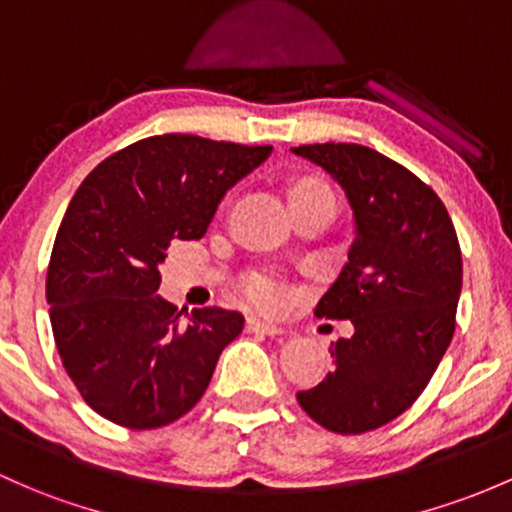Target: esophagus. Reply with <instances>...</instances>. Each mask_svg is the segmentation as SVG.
I'll list each match as a JSON object with an SVG mask.
<instances>
[{
	"label": "esophagus",
	"instance_id": "34e87169",
	"mask_svg": "<svg viewBox=\"0 0 512 512\" xmlns=\"http://www.w3.org/2000/svg\"><path fill=\"white\" fill-rule=\"evenodd\" d=\"M246 332L278 337V334H285V327H280V324H276V322H266V320H256V317H249V320H246Z\"/></svg>",
	"mask_w": 512,
	"mask_h": 512
}]
</instances>
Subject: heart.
Returning <instances> with one entry per match:
<instances>
[{
  "label": "heart",
  "instance_id": "1",
  "mask_svg": "<svg viewBox=\"0 0 512 512\" xmlns=\"http://www.w3.org/2000/svg\"><path fill=\"white\" fill-rule=\"evenodd\" d=\"M302 192H329L332 190L317 178H300L295 180L290 195H302ZM244 298L258 310H278L288 300V290L283 288V283H278L276 278L268 276V273H254L244 280Z\"/></svg>",
  "mask_w": 512,
  "mask_h": 512
}]
</instances>
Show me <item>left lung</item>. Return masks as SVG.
Returning <instances> with one entry per match:
<instances>
[{"label":"left lung","mask_w":512,"mask_h":512,"mask_svg":"<svg viewBox=\"0 0 512 512\" xmlns=\"http://www.w3.org/2000/svg\"><path fill=\"white\" fill-rule=\"evenodd\" d=\"M346 192L356 236L349 261L317 302V317L351 320L332 344L334 371L300 390V408L339 434L388 425L420 398L454 337L461 249L430 185L359 144L293 148Z\"/></svg>","instance_id":"obj_1"}]
</instances>
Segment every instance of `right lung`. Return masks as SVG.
I'll list each match as a JSON object with an SVG mask.
<instances>
[{
  "mask_svg": "<svg viewBox=\"0 0 512 512\" xmlns=\"http://www.w3.org/2000/svg\"><path fill=\"white\" fill-rule=\"evenodd\" d=\"M271 151L151 136L104 158L70 200L46 278L53 339L82 400L114 425L156 430L183 417L244 329L222 307L183 320L156 295L158 266L170 241L205 236L227 190Z\"/></svg>",
  "mask_w": 512,
  "mask_h": 512,
  "instance_id": "1",
  "label": "right lung"
}]
</instances>
